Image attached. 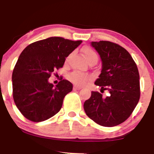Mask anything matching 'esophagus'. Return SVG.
<instances>
[{
  "mask_svg": "<svg viewBox=\"0 0 154 154\" xmlns=\"http://www.w3.org/2000/svg\"><path fill=\"white\" fill-rule=\"evenodd\" d=\"M73 88H74V90H80V89H82V87H80V86L75 85Z\"/></svg>",
  "mask_w": 154,
  "mask_h": 154,
  "instance_id": "obj_1",
  "label": "esophagus"
}]
</instances>
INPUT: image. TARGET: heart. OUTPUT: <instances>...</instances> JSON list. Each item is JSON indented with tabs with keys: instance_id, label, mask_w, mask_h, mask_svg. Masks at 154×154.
<instances>
[{
	"instance_id": "heart-1",
	"label": "heart",
	"mask_w": 154,
	"mask_h": 154,
	"mask_svg": "<svg viewBox=\"0 0 154 154\" xmlns=\"http://www.w3.org/2000/svg\"><path fill=\"white\" fill-rule=\"evenodd\" d=\"M83 55H84L85 58L87 60L88 63L91 61H96L98 60V55L95 52L93 49L90 48H85L82 50ZM69 56H68L66 59V61H68ZM69 79L70 81H72L74 84L76 85L82 86L84 85L88 81L91 79V77L87 74H82L79 73V72H72V73L69 76Z\"/></svg>"
}]
</instances>
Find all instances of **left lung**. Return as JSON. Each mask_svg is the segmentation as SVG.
I'll return each instance as SVG.
<instances>
[{"instance_id":"left-lung-1","label":"left lung","mask_w":154,"mask_h":154,"mask_svg":"<svg viewBox=\"0 0 154 154\" xmlns=\"http://www.w3.org/2000/svg\"><path fill=\"white\" fill-rule=\"evenodd\" d=\"M100 55L101 73L95 84L107 90L110 95L92 91L84 103L86 114L95 123L114 127L124 122L138 103L140 96V76L137 65L126 49L109 41L92 42Z\"/></svg>"}]
</instances>
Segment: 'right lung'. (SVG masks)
Instances as JSON below:
<instances>
[{
	"instance_id": "1",
	"label": "right lung",
	"mask_w": 154,
	"mask_h": 154,
	"mask_svg": "<svg viewBox=\"0 0 154 154\" xmlns=\"http://www.w3.org/2000/svg\"><path fill=\"white\" fill-rule=\"evenodd\" d=\"M82 42L51 37L23 50L14 69L12 85L14 103L24 117L39 122L60 111L65 95L73 86L61 79L54 88L48 79L55 70L63 67L66 58Z\"/></svg>"
}]
</instances>
